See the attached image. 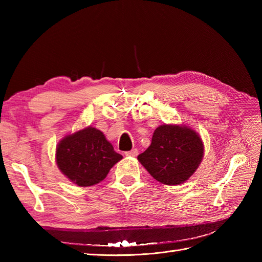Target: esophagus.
Wrapping results in <instances>:
<instances>
[{
	"label": "esophagus",
	"mask_w": 262,
	"mask_h": 262,
	"mask_svg": "<svg viewBox=\"0 0 262 262\" xmlns=\"http://www.w3.org/2000/svg\"><path fill=\"white\" fill-rule=\"evenodd\" d=\"M138 153H139L138 149H137V148H133V149H131V150H128V152H125L124 155H125V156H137Z\"/></svg>",
	"instance_id": "1"
}]
</instances>
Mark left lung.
I'll return each mask as SVG.
<instances>
[{"instance_id":"8db88e82","label":"left lung","mask_w":262,"mask_h":262,"mask_svg":"<svg viewBox=\"0 0 262 262\" xmlns=\"http://www.w3.org/2000/svg\"><path fill=\"white\" fill-rule=\"evenodd\" d=\"M203 157L200 137L186 126L163 124L154 131L152 143L138 156L150 176L176 186L189 179Z\"/></svg>"}]
</instances>
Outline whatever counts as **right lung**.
Returning a JSON list of instances; mask_svg holds the SVG:
<instances>
[{
  "mask_svg": "<svg viewBox=\"0 0 262 262\" xmlns=\"http://www.w3.org/2000/svg\"><path fill=\"white\" fill-rule=\"evenodd\" d=\"M121 158L102 132L92 126L66 137L57 147L58 167L80 187L104 180Z\"/></svg>",
  "mask_w": 262,
  "mask_h": 262,
  "instance_id": "1",
  "label": "right lung"
}]
</instances>
